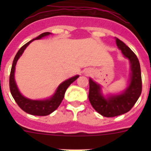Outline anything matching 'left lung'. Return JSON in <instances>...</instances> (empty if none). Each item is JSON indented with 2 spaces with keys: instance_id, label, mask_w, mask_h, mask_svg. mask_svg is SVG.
Listing matches in <instances>:
<instances>
[{
  "instance_id": "1",
  "label": "left lung",
  "mask_w": 151,
  "mask_h": 151,
  "mask_svg": "<svg viewBox=\"0 0 151 151\" xmlns=\"http://www.w3.org/2000/svg\"><path fill=\"white\" fill-rule=\"evenodd\" d=\"M117 47L131 63V78L129 86L122 94L110 95L105 98L100 85L89 79L88 99L94 110L105 117H113L127 113L133 107L142 91V81L138 57L127 45L116 38Z\"/></svg>"
}]
</instances>
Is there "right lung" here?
<instances>
[{"label":"right lung","instance_id":"1","mask_svg":"<svg viewBox=\"0 0 151 151\" xmlns=\"http://www.w3.org/2000/svg\"><path fill=\"white\" fill-rule=\"evenodd\" d=\"M51 33L50 32H44L36 37L35 38L32 39V41H29L26 45L21 47L18 50L17 54H16L14 60H13V65H12L11 71H10V90L13 99L15 100L18 106L22 109L23 111L26 113H29L31 115L34 116H47L51 113L56 110L57 107L60 106V104L62 102L63 99L64 97V94L66 92V89L71 85L74 81L78 78V76H76L69 79L64 81L63 82L60 84L58 86L57 89L54 94L50 98L47 100H41V101H35V100H31L29 98H26L24 96L21 94V93L19 91L18 88L17 86V84L14 78V73H15V66L17 64V60L21 55L22 54L25 49L27 47L28 45L33 41L34 40H38L45 37L47 35H49Z\"/></svg>","mask_w":151,"mask_h":151}]
</instances>
